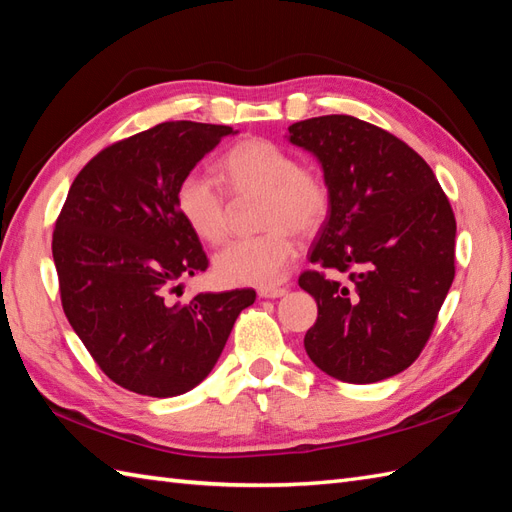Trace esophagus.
Returning <instances> with one entry per match:
<instances>
[{
	"instance_id": "1",
	"label": "esophagus",
	"mask_w": 512,
	"mask_h": 512,
	"mask_svg": "<svg viewBox=\"0 0 512 512\" xmlns=\"http://www.w3.org/2000/svg\"><path fill=\"white\" fill-rule=\"evenodd\" d=\"M285 292V288H261L257 294L261 296V299H279V296H283Z\"/></svg>"
}]
</instances>
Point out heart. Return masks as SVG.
Wrapping results in <instances>:
<instances>
[{
	"label": "heart",
	"instance_id": "heart-1",
	"mask_svg": "<svg viewBox=\"0 0 512 512\" xmlns=\"http://www.w3.org/2000/svg\"><path fill=\"white\" fill-rule=\"evenodd\" d=\"M218 170L233 198L261 194L257 222L266 231L224 246L213 259L216 277L227 285H277L299 251L294 231L312 235L327 220L331 192L323 172L299 163L288 148L261 137L229 148ZM174 200L198 240L220 244L229 235L231 202L205 172H187L176 185Z\"/></svg>",
	"mask_w": 512,
	"mask_h": 512
}]
</instances>
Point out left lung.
<instances>
[{"instance_id":"obj_1","label":"left lung","mask_w":512,"mask_h":512,"mask_svg":"<svg viewBox=\"0 0 512 512\" xmlns=\"http://www.w3.org/2000/svg\"><path fill=\"white\" fill-rule=\"evenodd\" d=\"M288 130L323 165L331 192L310 253L318 268L299 277L318 305L305 351L340 382H382L406 371L432 336L456 275L454 211L430 165L384 128L323 115Z\"/></svg>"}]
</instances>
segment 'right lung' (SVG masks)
Masks as SVG:
<instances>
[{
	"mask_svg": "<svg viewBox=\"0 0 512 512\" xmlns=\"http://www.w3.org/2000/svg\"><path fill=\"white\" fill-rule=\"evenodd\" d=\"M231 126L163 122L115 141L71 183L52 235L63 312L117 386L148 397L192 390L216 366L255 290L170 303L178 281L207 270L176 209V185L233 135Z\"/></svg>",
	"mask_w": 512,
	"mask_h": 512,
	"instance_id": "1",
	"label": "right lung"
}]
</instances>
